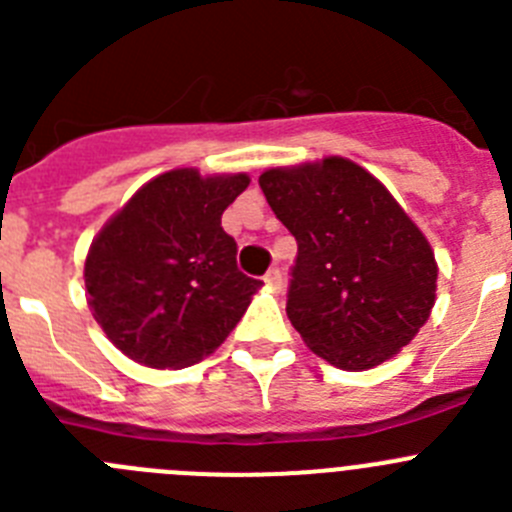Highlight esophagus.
I'll use <instances>...</instances> for the list:
<instances>
[{
  "mask_svg": "<svg viewBox=\"0 0 512 512\" xmlns=\"http://www.w3.org/2000/svg\"><path fill=\"white\" fill-rule=\"evenodd\" d=\"M264 282H266V287H271V289H282V271L269 269L266 271Z\"/></svg>",
  "mask_w": 512,
  "mask_h": 512,
  "instance_id": "esophagus-1",
  "label": "esophagus"
}]
</instances>
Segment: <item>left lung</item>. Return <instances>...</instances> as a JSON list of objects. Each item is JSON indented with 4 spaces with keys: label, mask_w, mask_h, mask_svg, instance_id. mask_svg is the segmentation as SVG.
Masks as SVG:
<instances>
[{
    "label": "left lung",
    "mask_w": 512,
    "mask_h": 512,
    "mask_svg": "<svg viewBox=\"0 0 512 512\" xmlns=\"http://www.w3.org/2000/svg\"><path fill=\"white\" fill-rule=\"evenodd\" d=\"M259 187L297 241L287 315L302 341L346 372L408 346L436 302L438 266L384 184L328 156L264 171Z\"/></svg>",
    "instance_id": "8db88e82"
}]
</instances>
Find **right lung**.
I'll list each match as a JSON object with an SVG mask.
<instances>
[{
    "mask_svg": "<svg viewBox=\"0 0 512 512\" xmlns=\"http://www.w3.org/2000/svg\"><path fill=\"white\" fill-rule=\"evenodd\" d=\"M248 184L246 174L166 171L99 230L84 284L94 320L122 354L184 369L230 336L261 287L238 269V246L220 225Z\"/></svg>",
    "mask_w": 512,
    "mask_h": 512,
    "instance_id": "add662e5",
    "label": "right lung"
}]
</instances>
